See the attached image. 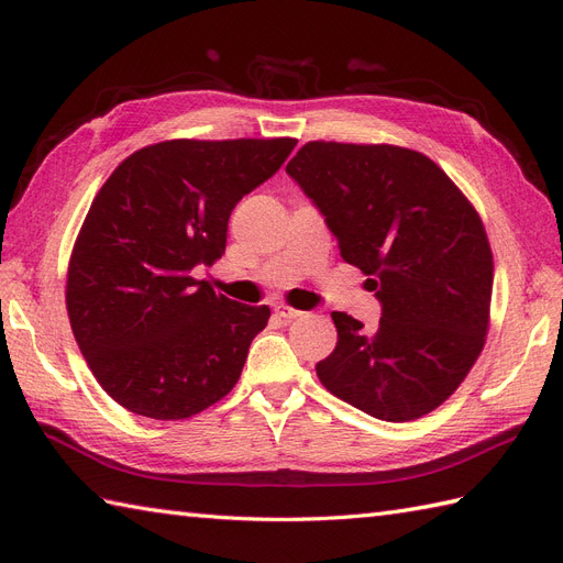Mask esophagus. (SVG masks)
Returning a JSON list of instances; mask_svg holds the SVG:
<instances>
[{"label":"esophagus","mask_w":563,"mask_h":563,"mask_svg":"<svg viewBox=\"0 0 563 563\" xmlns=\"http://www.w3.org/2000/svg\"><path fill=\"white\" fill-rule=\"evenodd\" d=\"M275 314H277V317H282V319H286V321H291V319L300 317L302 312H300V310H294V308H288V305H277V308H275Z\"/></svg>","instance_id":"esophagus-1"}]
</instances>
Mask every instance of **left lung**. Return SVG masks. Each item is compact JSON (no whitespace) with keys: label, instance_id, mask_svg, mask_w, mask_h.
<instances>
[{"label":"left lung","instance_id":"left-lung-1","mask_svg":"<svg viewBox=\"0 0 563 563\" xmlns=\"http://www.w3.org/2000/svg\"><path fill=\"white\" fill-rule=\"evenodd\" d=\"M286 174L383 305L371 333L331 312L338 343L317 364L321 385L387 422L434 411L486 343L493 253L479 213L430 157L399 145L310 141Z\"/></svg>","mask_w":563,"mask_h":563}]
</instances>
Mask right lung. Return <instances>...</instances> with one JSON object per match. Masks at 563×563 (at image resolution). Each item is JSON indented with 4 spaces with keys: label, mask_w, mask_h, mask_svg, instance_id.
Returning <instances> with one entry per match:
<instances>
[{
    "label": "right lung",
    "mask_w": 563,
    "mask_h": 563,
    "mask_svg": "<svg viewBox=\"0 0 563 563\" xmlns=\"http://www.w3.org/2000/svg\"><path fill=\"white\" fill-rule=\"evenodd\" d=\"M296 139L164 141L133 152L100 187L67 265L65 305L96 380L135 416L183 420L242 376L267 305L197 282L225 253L228 220L275 176Z\"/></svg>",
    "instance_id": "right-lung-1"
}]
</instances>
